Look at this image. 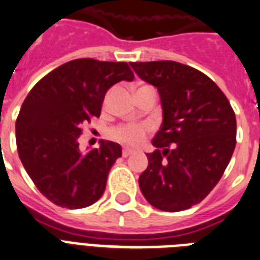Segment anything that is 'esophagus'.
<instances>
[{
  "instance_id": "34e87169",
  "label": "esophagus",
  "mask_w": 260,
  "mask_h": 260,
  "mask_svg": "<svg viewBox=\"0 0 260 260\" xmlns=\"http://www.w3.org/2000/svg\"><path fill=\"white\" fill-rule=\"evenodd\" d=\"M131 154H134V150L129 149V148H124L123 149V157H128Z\"/></svg>"
}]
</instances>
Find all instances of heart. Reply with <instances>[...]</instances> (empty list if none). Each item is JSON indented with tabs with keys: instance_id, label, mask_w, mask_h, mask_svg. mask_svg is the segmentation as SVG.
Instances as JSON below:
<instances>
[{
	"instance_id": "obj_1",
	"label": "heart",
	"mask_w": 260,
	"mask_h": 260,
	"mask_svg": "<svg viewBox=\"0 0 260 260\" xmlns=\"http://www.w3.org/2000/svg\"><path fill=\"white\" fill-rule=\"evenodd\" d=\"M147 131V125L144 124H121L111 131V137L121 144L136 147L145 139Z\"/></svg>"
}]
</instances>
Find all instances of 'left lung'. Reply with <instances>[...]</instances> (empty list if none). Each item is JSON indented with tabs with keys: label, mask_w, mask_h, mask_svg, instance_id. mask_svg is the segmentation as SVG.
Listing matches in <instances>:
<instances>
[{
	"label": "left lung",
	"mask_w": 260,
	"mask_h": 260,
	"mask_svg": "<svg viewBox=\"0 0 260 260\" xmlns=\"http://www.w3.org/2000/svg\"><path fill=\"white\" fill-rule=\"evenodd\" d=\"M160 93L162 124L139 178L141 193L162 211L200 204L221 180L237 143L230 102L209 76L173 60L131 62Z\"/></svg>",
	"instance_id": "8db88e82"
}]
</instances>
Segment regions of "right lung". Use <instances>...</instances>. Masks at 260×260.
Here are the masks:
<instances>
[{
    "mask_svg": "<svg viewBox=\"0 0 260 260\" xmlns=\"http://www.w3.org/2000/svg\"><path fill=\"white\" fill-rule=\"evenodd\" d=\"M134 78L125 62L82 58L52 70L26 96L15 121L18 156L52 204L82 209L103 196L121 147L102 140L99 148L83 154L78 139L83 124L100 116L107 91Z\"/></svg>",
    "mask_w": 260,
    "mask_h": 260,
    "instance_id": "obj_1",
    "label": "right lung"
}]
</instances>
